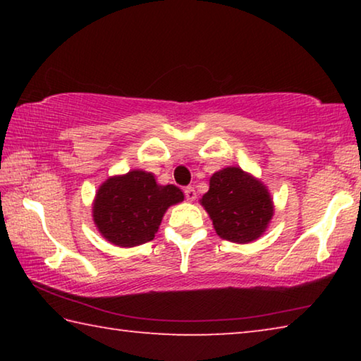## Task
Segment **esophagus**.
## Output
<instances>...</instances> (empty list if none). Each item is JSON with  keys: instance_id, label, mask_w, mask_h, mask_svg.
<instances>
[{"instance_id": "esophagus-1", "label": "esophagus", "mask_w": 361, "mask_h": 361, "mask_svg": "<svg viewBox=\"0 0 361 361\" xmlns=\"http://www.w3.org/2000/svg\"><path fill=\"white\" fill-rule=\"evenodd\" d=\"M185 195H186V199L189 200V202H192V200L197 197V192H195V189L192 186H186L185 188Z\"/></svg>"}]
</instances>
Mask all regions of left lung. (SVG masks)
Segmentation results:
<instances>
[{
	"instance_id": "obj_1",
	"label": "left lung",
	"mask_w": 361,
	"mask_h": 361,
	"mask_svg": "<svg viewBox=\"0 0 361 361\" xmlns=\"http://www.w3.org/2000/svg\"><path fill=\"white\" fill-rule=\"evenodd\" d=\"M202 205L219 237L237 243L258 239L274 215L266 186L239 167H228L210 178Z\"/></svg>"
}]
</instances>
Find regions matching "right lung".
<instances>
[{
    "label": "right lung",
    "instance_id": "obj_1",
    "mask_svg": "<svg viewBox=\"0 0 361 361\" xmlns=\"http://www.w3.org/2000/svg\"><path fill=\"white\" fill-rule=\"evenodd\" d=\"M175 185L161 186L152 173L132 170L100 186L94 202V221L108 242L135 247L154 239L170 205L183 200Z\"/></svg>",
    "mask_w": 361,
    "mask_h": 361
}]
</instances>
